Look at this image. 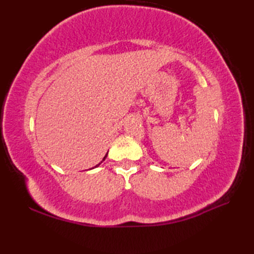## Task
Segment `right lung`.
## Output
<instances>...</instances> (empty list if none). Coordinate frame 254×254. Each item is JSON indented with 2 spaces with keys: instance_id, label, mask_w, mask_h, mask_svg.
Wrapping results in <instances>:
<instances>
[{
  "instance_id": "add662e5",
  "label": "right lung",
  "mask_w": 254,
  "mask_h": 254,
  "mask_svg": "<svg viewBox=\"0 0 254 254\" xmlns=\"http://www.w3.org/2000/svg\"><path fill=\"white\" fill-rule=\"evenodd\" d=\"M107 155H108V153H107V154H106V155H105V157H104V158H102V160H101V161H100V163H99V164H98V165H96V166H95V167H94V168H96V167H98V166H99V165H100V164H101V163H102V161H104V160H105V159H106V158H107Z\"/></svg>"
}]
</instances>
